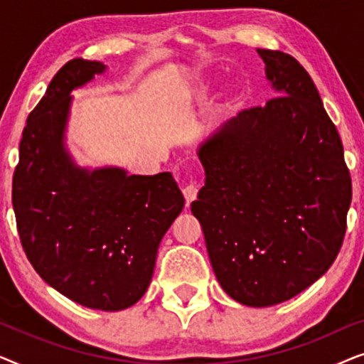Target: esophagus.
<instances>
[{
	"label": "esophagus",
	"mask_w": 364,
	"mask_h": 364,
	"mask_svg": "<svg viewBox=\"0 0 364 364\" xmlns=\"http://www.w3.org/2000/svg\"><path fill=\"white\" fill-rule=\"evenodd\" d=\"M182 192H183V197H186V202L191 203L196 200L198 196V187L196 186V183H188V186L182 188Z\"/></svg>",
	"instance_id": "esophagus-1"
}]
</instances>
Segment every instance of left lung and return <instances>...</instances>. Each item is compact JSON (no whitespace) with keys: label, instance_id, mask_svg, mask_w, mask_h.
Masks as SVG:
<instances>
[{"label":"left lung","instance_id":"1","mask_svg":"<svg viewBox=\"0 0 364 364\" xmlns=\"http://www.w3.org/2000/svg\"><path fill=\"white\" fill-rule=\"evenodd\" d=\"M257 53L277 97L198 144L205 183L191 208L223 291L263 308L306 290L335 262L351 178L310 74L290 54Z\"/></svg>","mask_w":364,"mask_h":364}]
</instances>
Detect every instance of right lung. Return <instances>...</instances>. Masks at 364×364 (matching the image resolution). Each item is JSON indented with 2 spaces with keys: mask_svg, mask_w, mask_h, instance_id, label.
Masks as SVG:
<instances>
[{
  "mask_svg": "<svg viewBox=\"0 0 364 364\" xmlns=\"http://www.w3.org/2000/svg\"><path fill=\"white\" fill-rule=\"evenodd\" d=\"M106 69L73 59L49 82L23 131L13 208L28 260L49 287L82 306L119 311L147 291L186 198L171 172L92 168L69 152L71 94Z\"/></svg>",
  "mask_w": 364,
  "mask_h": 364,
  "instance_id": "right-lung-1",
  "label": "right lung"
}]
</instances>
